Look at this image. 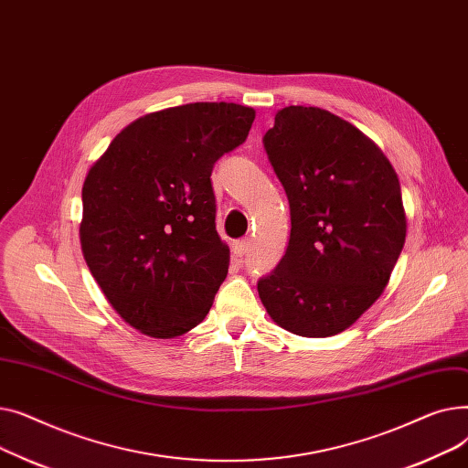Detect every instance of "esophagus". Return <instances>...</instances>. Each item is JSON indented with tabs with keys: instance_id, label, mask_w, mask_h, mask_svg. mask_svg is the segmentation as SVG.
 <instances>
[{
	"instance_id": "obj_1",
	"label": "esophagus",
	"mask_w": 468,
	"mask_h": 468,
	"mask_svg": "<svg viewBox=\"0 0 468 468\" xmlns=\"http://www.w3.org/2000/svg\"><path fill=\"white\" fill-rule=\"evenodd\" d=\"M249 252H250V239H240L233 244V254L237 258L242 260L244 256H249Z\"/></svg>"
}]
</instances>
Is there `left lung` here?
Masks as SVG:
<instances>
[{"label": "left lung", "mask_w": 468, "mask_h": 468, "mask_svg": "<svg viewBox=\"0 0 468 468\" xmlns=\"http://www.w3.org/2000/svg\"><path fill=\"white\" fill-rule=\"evenodd\" d=\"M263 147L292 229L282 260L258 281L261 303L292 334L335 335L381 296L402 252L399 176L370 138L321 108L277 112Z\"/></svg>", "instance_id": "obj_1"}]
</instances>
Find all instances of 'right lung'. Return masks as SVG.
<instances>
[{
  "label": "right lung",
  "instance_id": "add662e5",
  "mask_svg": "<svg viewBox=\"0 0 468 468\" xmlns=\"http://www.w3.org/2000/svg\"><path fill=\"white\" fill-rule=\"evenodd\" d=\"M254 117L233 102L147 113L90 166L83 256L112 307L142 334L176 337L210 311L229 269L210 175L247 140Z\"/></svg>",
  "mask_w": 468,
  "mask_h": 468
}]
</instances>
